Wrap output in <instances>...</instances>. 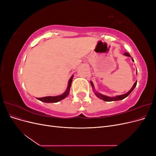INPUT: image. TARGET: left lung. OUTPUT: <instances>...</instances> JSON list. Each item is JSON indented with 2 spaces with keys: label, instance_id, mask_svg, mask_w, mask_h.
Segmentation results:
<instances>
[{
  "label": "left lung",
  "instance_id": "obj_1",
  "mask_svg": "<svg viewBox=\"0 0 156 156\" xmlns=\"http://www.w3.org/2000/svg\"><path fill=\"white\" fill-rule=\"evenodd\" d=\"M125 56H130V57H131V56H130V55L128 53H126L124 54ZM132 61L133 62H134V60L132 58ZM136 83H137V81H136L133 86L132 87V88H131L129 92H127L126 94H122V95H120V96H115V97H108V96H105V95H103V94H100V93H98V92H94L96 94V96L98 98L101 99V100H103V101H119V100H123V99L126 98L127 96H128L129 95V94L133 90V89L135 88L136 85ZM90 84L92 85V89L94 90V84H93V83L92 81H90Z\"/></svg>",
  "mask_w": 156,
  "mask_h": 156
}]
</instances>
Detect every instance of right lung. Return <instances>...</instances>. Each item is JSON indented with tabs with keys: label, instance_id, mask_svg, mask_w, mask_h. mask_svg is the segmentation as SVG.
I'll use <instances>...</instances> for the list:
<instances>
[{
	"label": "right lung",
	"instance_id": "1",
	"mask_svg": "<svg viewBox=\"0 0 156 156\" xmlns=\"http://www.w3.org/2000/svg\"><path fill=\"white\" fill-rule=\"evenodd\" d=\"M73 77V75H72V76L69 79L66 90L62 95L57 96H47V97H43V98H37V100H40L41 101L45 102V103H56L60 100H63V99H64L66 97H67L68 96V94L69 93V90L71 87V84H72Z\"/></svg>",
	"mask_w": 156,
	"mask_h": 156
}]
</instances>
